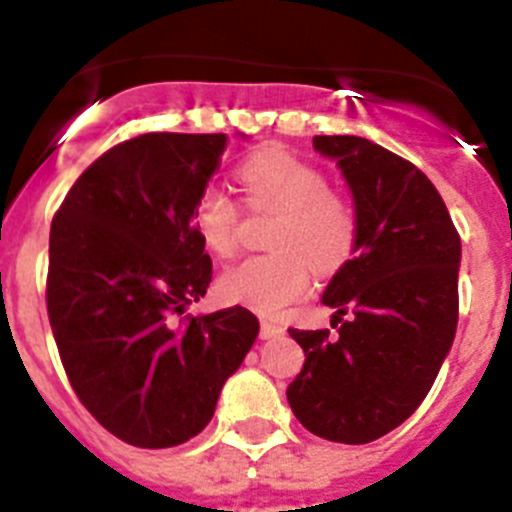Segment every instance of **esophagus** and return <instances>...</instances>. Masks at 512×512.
<instances>
[{
  "instance_id": "1",
  "label": "esophagus",
  "mask_w": 512,
  "mask_h": 512,
  "mask_svg": "<svg viewBox=\"0 0 512 512\" xmlns=\"http://www.w3.org/2000/svg\"><path fill=\"white\" fill-rule=\"evenodd\" d=\"M282 333H284L282 325L269 323V320H264V323H261V330H259L261 341H269V338H277V336H282Z\"/></svg>"
}]
</instances>
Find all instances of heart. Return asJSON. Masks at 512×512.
Returning <instances> with one entry per match:
<instances>
[{
    "label": "heart",
    "instance_id": "1",
    "mask_svg": "<svg viewBox=\"0 0 512 512\" xmlns=\"http://www.w3.org/2000/svg\"><path fill=\"white\" fill-rule=\"evenodd\" d=\"M241 184L248 205L279 210L271 256L235 264L220 277V295L230 305L274 318L310 289L315 269L336 271L354 256L356 215L330 192L325 174L284 151H261L243 161ZM194 228L217 256L238 246V207L223 189L205 187L194 202Z\"/></svg>",
    "mask_w": 512,
    "mask_h": 512
}]
</instances>
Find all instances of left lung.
Here are the masks:
<instances>
[{
  "label": "left lung",
  "instance_id": "8db88e82",
  "mask_svg": "<svg viewBox=\"0 0 512 512\" xmlns=\"http://www.w3.org/2000/svg\"><path fill=\"white\" fill-rule=\"evenodd\" d=\"M312 146L351 189L356 248L323 292L338 336L289 328L305 366L287 400L315 436L369 443L418 410L449 356L461 241L438 189L410 161L356 135H315Z\"/></svg>",
  "mask_w": 512,
  "mask_h": 512
}]
</instances>
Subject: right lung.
Segmentation results:
<instances>
[{
    "mask_svg": "<svg viewBox=\"0 0 512 512\" xmlns=\"http://www.w3.org/2000/svg\"><path fill=\"white\" fill-rule=\"evenodd\" d=\"M225 143L223 133L125 140L53 217L45 300L63 369L81 405L140 449L197 436L259 336L241 305L176 320L212 282L192 210Z\"/></svg>",
    "mask_w": 512,
    "mask_h": 512,
    "instance_id": "add662e5",
    "label": "right lung"
}]
</instances>
